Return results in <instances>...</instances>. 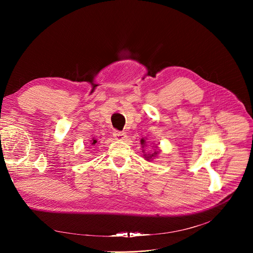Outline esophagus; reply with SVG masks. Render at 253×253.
<instances>
[{"label": "esophagus", "instance_id": "obj_1", "mask_svg": "<svg viewBox=\"0 0 253 253\" xmlns=\"http://www.w3.org/2000/svg\"><path fill=\"white\" fill-rule=\"evenodd\" d=\"M113 136L116 138L117 140H126V134L124 132H119V131H114Z\"/></svg>", "mask_w": 253, "mask_h": 253}]
</instances>
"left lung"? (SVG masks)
<instances>
[{
    "mask_svg": "<svg viewBox=\"0 0 253 253\" xmlns=\"http://www.w3.org/2000/svg\"><path fill=\"white\" fill-rule=\"evenodd\" d=\"M145 139H147V138H141V140H140V144L142 145L141 148H142V153H143V158L147 160V162H152L153 159H154L155 157H157V155L160 153V150L158 149L157 145H153V148H155L154 151H153L152 153L145 152L144 148L148 145V143H147V141H145Z\"/></svg>",
    "mask_w": 253,
    "mask_h": 253,
    "instance_id": "8db88e82",
    "label": "left lung"
}]
</instances>
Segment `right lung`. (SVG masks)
Segmentation results:
<instances>
[{
  "instance_id": "right-lung-1",
  "label": "right lung",
  "mask_w": 253,
  "mask_h": 253,
  "mask_svg": "<svg viewBox=\"0 0 253 253\" xmlns=\"http://www.w3.org/2000/svg\"><path fill=\"white\" fill-rule=\"evenodd\" d=\"M97 143H98V140L96 138H93V139L90 140V142H89V144L91 145V148H94L95 145H97Z\"/></svg>"
}]
</instances>
